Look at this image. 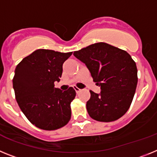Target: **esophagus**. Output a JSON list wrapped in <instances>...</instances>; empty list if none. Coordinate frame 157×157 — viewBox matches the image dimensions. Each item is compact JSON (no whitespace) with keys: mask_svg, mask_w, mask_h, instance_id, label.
Returning a JSON list of instances; mask_svg holds the SVG:
<instances>
[{"mask_svg":"<svg viewBox=\"0 0 157 157\" xmlns=\"http://www.w3.org/2000/svg\"><path fill=\"white\" fill-rule=\"evenodd\" d=\"M74 89H75V92L77 93V94H78V93H79L80 91H81V89H79V88H78V87L75 86Z\"/></svg>","mask_w":157,"mask_h":157,"instance_id":"34e87169","label":"esophagus"}]
</instances>
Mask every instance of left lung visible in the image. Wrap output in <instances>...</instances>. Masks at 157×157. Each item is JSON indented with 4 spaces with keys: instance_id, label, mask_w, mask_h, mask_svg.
Segmentation results:
<instances>
[{
    "instance_id": "obj_1",
    "label": "left lung",
    "mask_w": 157,
    "mask_h": 157,
    "mask_svg": "<svg viewBox=\"0 0 157 157\" xmlns=\"http://www.w3.org/2000/svg\"><path fill=\"white\" fill-rule=\"evenodd\" d=\"M75 56L86 65L100 94L90 92L86 102L89 116L99 122L121 118L132 103L138 84V70L134 59L125 50L105 42L75 51Z\"/></svg>"
}]
</instances>
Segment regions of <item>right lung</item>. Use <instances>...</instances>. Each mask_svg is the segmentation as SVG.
<instances>
[{
    "mask_svg": "<svg viewBox=\"0 0 157 157\" xmlns=\"http://www.w3.org/2000/svg\"><path fill=\"white\" fill-rule=\"evenodd\" d=\"M71 54L40 48L16 67L12 84L16 101L27 120L41 130H57L71 120L75 90L62 91L54 83L59 82L63 63Z\"/></svg>",
    "mask_w": 157,
    "mask_h": 157,
    "instance_id": "obj_1",
    "label": "right lung"
}]
</instances>
